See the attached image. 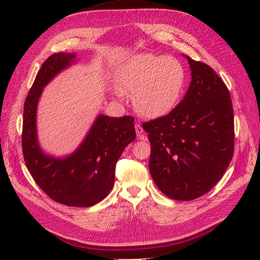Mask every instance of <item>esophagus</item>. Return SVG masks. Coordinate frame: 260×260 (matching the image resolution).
<instances>
[{
	"label": "esophagus",
	"mask_w": 260,
	"mask_h": 260,
	"mask_svg": "<svg viewBox=\"0 0 260 260\" xmlns=\"http://www.w3.org/2000/svg\"><path fill=\"white\" fill-rule=\"evenodd\" d=\"M135 131H136V134L139 136L140 140H145L146 136L144 135V129H143V127L141 124H135Z\"/></svg>",
	"instance_id": "34e87169"
}]
</instances>
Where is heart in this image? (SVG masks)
Listing matches in <instances>:
<instances>
[{
	"instance_id": "b5f03b06",
	"label": "heart",
	"mask_w": 260,
	"mask_h": 260,
	"mask_svg": "<svg viewBox=\"0 0 260 260\" xmlns=\"http://www.w3.org/2000/svg\"><path fill=\"white\" fill-rule=\"evenodd\" d=\"M185 81L184 66L163 54H135L123 64L119 75L121 88L134 93V107L147 118L168 115L179 103ZM115 93L121 96L118 89Z\"/></svg>"
}]
</instances>
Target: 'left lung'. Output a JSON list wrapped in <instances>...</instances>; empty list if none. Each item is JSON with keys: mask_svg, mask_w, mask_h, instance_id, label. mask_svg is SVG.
Segmentation results:
<instances>
[{"mask_svg": "<svg viewBox=\"0 0 260 260\" xmlns=\"http://www.w3.org/2000/svg\"><path fill=\"white\" fill-rule=\"evenodd\" d=\"M187 59L191 82L171 112L143 123L151 143L150 172L165 196L190 201L222 178L234 155L235 124L230 92L210 66Z\"/></svg>", "mask_w": 260, "mask_h": 260, "instance_id": "obj_1", "label": "left lung"}]
</instances>
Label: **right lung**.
<instances>
[{"instance_id":"right-lung-1","label":"right lung","mask_w":260,"mask_h":260,"mask_svg":"<svg viewBox=\"0 0 260 260\" xmlns=\"http://www.w3.org/2000/svg\"><path fill=\"white\" fill-rule=\"evenodd\" d=\"M75 59L76 53L59 52L41 66L24 103L22 148L27 170L48 197L64 206L86 208L101 202L113 189L116 163L136 133L132 116L99 114L74 153L54 157L42 151L37 134L39 99L43 88Z\"/></svg>"}]
</instances>
